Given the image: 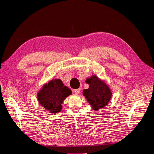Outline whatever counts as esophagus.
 <instances>
[{
    "mask_svg": "<svg viewBox=\"0 0 154 154\" xmlns=\"http://www.w3.org/2000/svg\"><path fill=\"white\" fill-rule=\"evenodd\" d=\"M80 91H81V89L80 88H78V89H76V90H74L73 91V92H74V94H78L80 92Z\"/></svg>",
    "mask_w": 154,
    "mask_h": 154,
    "instance_id": "1",
    "label": "esophagus"
}]
</instances>
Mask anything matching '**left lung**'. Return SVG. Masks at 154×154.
I'll use <instances>...</instances> for the list:
<instances>
[{"instance_id": "1", "label": "left lung", "mask_w": 154, "mask_h": 154, "mask_svg": "<svg viewBox=\"0 0 154 154\" xmlns=\"http://www.w3.org/2000/svg\"><path fill=\"white\" fill-rule=\"evenodd\" d=\"M85 82L89 85V87L83 91V94L93 110L97 111L108 105L112 97L109 86L94 75L87 78Z\"/></svg>"}]
</instances>
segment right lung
I'll return each mask as SVG.
<instances>
[{
    "instance_id": "obj_1",
    "label": "right lung",
    "mask_w": 154,
    "mask_h": 154,
    "mask_svg": "<svg viewBox=\"0 0 154 154\" xmlns=\"http://www.w3.org/2000/svg\"><path fill=\"white\" fill-rule=\"evenodd\" d=\"M71 94V89L64 86L61 80L54 79L43 86L37 97L41 106L54 114L60 112L63 100Z\"/></svg>"
}]
</instances>
